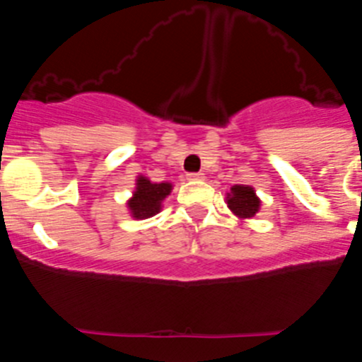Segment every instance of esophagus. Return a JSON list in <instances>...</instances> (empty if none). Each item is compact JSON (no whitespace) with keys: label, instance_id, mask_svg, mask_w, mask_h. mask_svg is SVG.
<instances>
[{"label":"esophagus","instance_id":"34e87169","mask_svg":"<svg viewBox=\"0 0 362 362\" xmlns=\"http://www.w3.org/2000/svg\"><path fill=\"white\" fill-rule=\"evenodd\" d=\"M187 177H188V181H203L204 175L203 174H188Z\"/></svg>","mask_w":362,"mask_h":362}]
</instances>
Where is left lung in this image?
Here are the masks:
<instances>
[{"label": "left lung", "instance_id": "8db88e82", "mask_svg": "<svg viewBox=\"0 0 362 362\" xmlns=\"http://www.w3.org/2000/svg\"><path fill=\"white\" fill-rule=\"evenodd\" d=\"M225 201L230 212L239 219H254L255 214L261 210V199L250 185H233L230 192H226Z\"/></svg>", "mask_w": 362, "mask_h": 362}]
</instances>
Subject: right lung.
I'll return each mask as SVG.
<instances>
[{
    "mask_svg": "<svg viewBox=\"0 0 362 362\" xmlns=\"http://www.w3.org/2000/svg\"><path fill=\"white\" fill-rule=\"evenodd\" d=\"M172 188L174 185L168 181L153 183L146 175H137L136 188L127 201V210H129L130 217L141 221L161 212L163 201L170 196Z\"/></svg>",
    "mask_w": 362,
    "mask_h": 362,
    "instance_id": "1",
    "label": "right lung"
}]
</instances>
